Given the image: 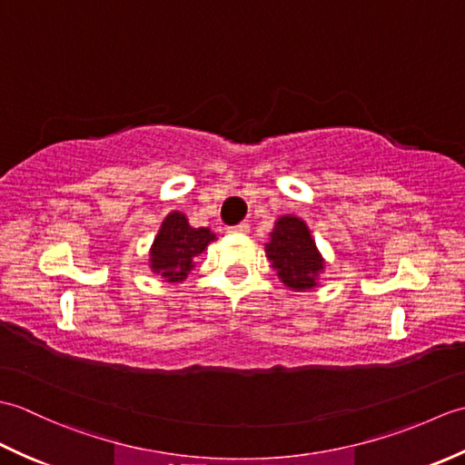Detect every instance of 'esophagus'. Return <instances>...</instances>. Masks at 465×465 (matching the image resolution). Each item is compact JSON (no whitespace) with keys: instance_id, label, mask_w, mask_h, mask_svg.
Here are the masks:
<instances>
[{"instance_id":"esophagus-1","label":"esophagus","mask_w":465,"mask_h":465,"mask_svg":"<svg viewBox=\"0 0 465 465\" xmlns=\"http://www.w3.org/2000/svg\"><path fill=\"white\" fill-rule=\"evenodd\" d=\"M227 232H230V233H240V235H248V233H250V223L242 222V223H238V225L230 227V230H227Z\"/></svg>"}]
</instances>
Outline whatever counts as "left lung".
Returning a JSON list of instances; mask_svg holds the SVG:
<instances>
[{"label":"left lung","instance_id":"left-lung-1","mask_svg":"<svg viewBox=\"0 0 465 465\" xmlns=\"http://www.w3.org/2000/svg\"><path fill=\"white\" fill-rule=\"evenodd\" d=\"M265 255L285 288L293 292L318 288L325 260L302 217L288 213L275 220L270 242L265 243Z\"/></svg>","mask_w":465,"mask_h":465}]
</instances>
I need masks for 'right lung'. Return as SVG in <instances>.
<instances>
[{
  "label": "right lung",
  "instance_id": "add662e5",
  "mask_svg": "<svg viewBox=\"0 0 465 465\" xmlns=\"http://www.w3.org/2000/svg\"><path fill=\"white\" fill-rule=\"evenodd\" d=\"M213 240L210 227H192L185 213L170 212L150 248V270L167 283H182Z\"/></svg>",
  "mask_w": 465,
  "mask_h": 465
}]
</instances>
